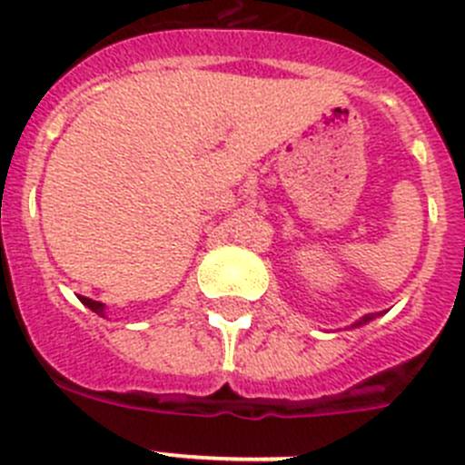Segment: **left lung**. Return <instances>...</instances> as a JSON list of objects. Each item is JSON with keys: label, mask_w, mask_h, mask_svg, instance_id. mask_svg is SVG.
Returning a JSON list of instances; mask_svg holds the SVG:
<instances>
[{"label": "left lung", "mask_w": 465, "mask_h": 465, "mask_svg": "<svg viewBox=\"0 0 465 465\" xmlns=\"http://www.w3.org/2000/svg\"><path fill=\"white\" fill-rule=\"evenodd\" d=\"M371 319H375V316H372V314H365L363 319H361V322L356 323V326H361V323H368V322H371Z\"/></svg>", "instance_id": "obj_1"}]
</instances>
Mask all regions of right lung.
Wrapping results in <instances>:
<instances>
[{"mask_svg":"<svg viewBox=\"0 0 465 465\" xmlns=\"http://www.w3.org/2000/svg\"><path fill=\"white\" fill-rule=\"evenodd\" d=\"M81 302H84L85 307H90L93 312H97V314H102V312H104V305H102V302H97V300H90V298H84V295H81Z\"/></svg>","mask_w":465,"mask_h":465,"instance_id":"add662e5","label":"right lung"}]
</instances>
